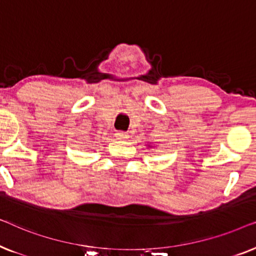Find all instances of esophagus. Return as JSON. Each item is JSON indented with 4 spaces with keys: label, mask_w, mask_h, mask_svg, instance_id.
Here are the masks:
<instances>
[{
    "label": "esophagus",
    "mask_w": 256,
    "mask_h": 256,
    "mask_svg": "<svg viewBox=\"0 0 256 256\" xmlns=\"http://www.w3.org/2000/svg\"><path fill=\"white\" fill-rule=\"evenodd\" d=\"M115 138H116L118 140H124L128 138V135H127V132H115Z\"/></svg>",
    "instance_id": "34e87169"
}]
</instances>
